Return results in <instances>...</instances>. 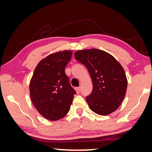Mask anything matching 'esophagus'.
<instances>
[{
	"label": "esophagus",
	"instance_id": "34e87169",
	"mask_svg": "<svg viewBox=\"0 0 152 152\" xmlns=\"http://www.w3.org/2000/svg\"><path fill=\"white\" fill-rule=\"evenodd\" d=\"M75 90H76L77 93L79 94V93H80V87H77V88H75Z\"/></svg>",
	"mask_w": 152,
	"mask_h": 152
}]
</instances>
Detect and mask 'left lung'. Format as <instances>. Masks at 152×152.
<instances>
[{
  "label": "left lung",
  "instance_id": "obj_1",
  "mask_svg": "<svg viewBox=\"0 0 152 152\" xmlns=\"http://www.w3.org/2000/svg\"><path fill=\"white\" fill-rule=\"evenodd\" d=\"M75 59L89 72L93 91L86 98L88 107L99 115L117 110L125 97L127 78L123 67L109 53L97 49L78 50Z\"/></svg>",
  "mask_w": 152,
  "mask_h": 152
}]
</instances>
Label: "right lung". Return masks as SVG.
Instances as JSON below:
<instances>
[{"mask_svg":"<svg viewBox=\"0 0 152 152\" xmlns=\"http://www.w3.org/2000/svg\"><path fill=\"white\" fill-rule=\"evenodd\" d=\"M72 55L71 50L47 55L37 65L31 79V101L37 111L50 121L62 119L68 114L76 93L65 72Z\"/></svg>","mask_w":152,"mask_h":152,"instance_id":"1","label":"right lung"}]
</instances>
